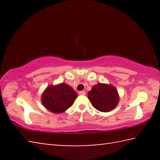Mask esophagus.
I'll return each instance as SVG.
<instances>
[{
  "label": "esophagus",
  "instance_id": "1",
  "mask_svg": "<svg viewBox=\"0 0 160 160\" xmlns=\"http://www.w3.org/2000/svg\"><path fill=\"white\" fill-rule=\"evenodd\" d=\"M85 94H86V92L84 91V90L79 92V94H80V95H85Z\"/></svg>",
  "mask_w": 160,
  "mask_h": 160
}]
</instances>
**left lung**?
<instances>
[{"label": "left lung", "instance_id": "obj_1", "mask_svg": "<svg viewBox=\"0 0 160 160\" xmlns=\"http://www.w3.org/2000/svg\"><path fill=\"white\" fill-rule=\"evenodd\" d=\"M88 97L93 107L102 112H108L114 109L119 99L114 87L102 83L93 86L88 92Z\"/></svg>", "mask_w": 160, "mask_h": 160}]
</instances>
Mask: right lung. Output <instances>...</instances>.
I'll list each match as a JSON object with an SVG mask.
<instances>
[{
  "mask_svg": "<svg viewBox=\"0 0 160 160\" xmlns=\"http://www.w3.org/2000/svg\"><path fill=\"white\" fill-rule=\"evenodd\" d=\"M77 97V93L71 87L61 83L56 86H48L42 94V101L48 110L60 113L71 107Z\"/></svg>",
  "mask_w": 160,
  "mask_h": 160,
  "instance_id": "1",
  "label": "right lung"
}]
</instances>
